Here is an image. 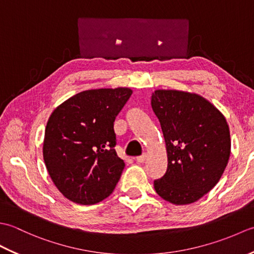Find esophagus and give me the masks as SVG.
<instances>
[{
    "instance_id": "1",
    "label": "esophagus",
    "mask_w": 254,
    "mask_h": 254,
    "mask_svg": "<svg viewBox=\"0 0 254 254\" xmlns=\"http://www.w3.org/2000/svg\"><path fill=\"white\" fill-rule=\"evenodd\" d=\"M146 157H147V156H146V154H143V155H141V156H138V157H136V161H137V163H144V161L145 160H146Z\"/></svg>"
}]
</instances>
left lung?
<instances>
[{"label":"left lung","mask_w":254,"mask_h":254,"mask_svg":"<svg viewBox=\"0 0 254 254\" xmlns=\"http://www.w3.org/2000/svg\"><path fill=\"white\" fill-rule=\"evenodd\" d=\"M152 108L168 155L166 174L154 181L155 191L176 205L196 202L216 186L228 164L227 121L209 101L186 91L156 90Z\"/></svg>","instance_id":"left-lung-1"}]
</instances>
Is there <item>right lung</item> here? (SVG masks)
Returning <instances> with one entry per match:
<instances>
[{
	"label": "right lung",
	"instance_id": "right-lung-1",
	"mask_svg": "<svg viewBox=\"0 0 254 254\" xmlns=\"http://www.w3.org/2000/svg\"><path fill=\"white\" fill-rule=\"evenodd\" d=\"M130 88L90 89L74 95L48 120L44 159L56 187L69 201L96 204L115 190L124 169L113 128Z\"/></svg>",
	"mask_w": 254,
	"mask_h": 254
}]
</instances>
